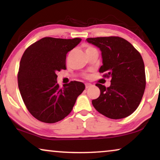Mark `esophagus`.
Wrapping results in <instances>:
<instances>
[{
  "mask_svg": "<svg viewBox=\"0 0 160 160\" xmlns=\"http://www.w3.org/2000/svg\"><path fill=\"white\" fill-rule=\"evenodd\" d=\"M91 87H92L91 84H89V83H87V84H85V87H86V89H88Z\"/></svg>",
  "mask_w": 160,
  "mask_h": 160,
  "instance_id": "34e87169",
  "label": "esophagus"
}]
</instances>
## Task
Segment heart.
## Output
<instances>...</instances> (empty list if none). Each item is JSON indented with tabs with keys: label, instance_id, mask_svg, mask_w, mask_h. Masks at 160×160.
<instances>
[{
	"label": "heart",
	"instance_id": "1",
	"mask_svg": "<svg viewBox=\"0 0 160 160\" xmlns=\"http://www.w3.org/2000/svg\"><path fill=\"white\" fill-rule=\"evenodd\" d=\"M93 49L92 47H87V49H86V51H88V50H89V49Z\"/></svg>",
	"mask_w": 160,
	"mask_h": 160
}]
</instances>
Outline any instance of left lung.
Masks as SVG:
<instances>
[{
    "label": "left lung",
    "instance_id": "obj_1",
    "mask_svg": "<svg viewBox=\"0 0 160 160\" xmlns=\"http://www.w3.org/2000/svg\"><path fill=\"white\" fill-rule=\"evenodd\" d=\"M87 41L101 51L102 65L100 73L110 77L106 87L96 84L100 90L92 103L98 112L113 119L125 118L134 112L143 98L146 87L145 66L141 54L120 37H98Z\"/></svg>",
    "mask_w": 160,
    "mask_h": 160
}]
</instances>
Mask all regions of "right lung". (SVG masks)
<instances>
[{
	"instance_id": "1",
	"label": "right lung",
	"mask_w": 160,
	"mask_h": 160,
	"mask_svg": "<svg viewBox=\"0 0 160 160\" xmlns=\"http://www.w3.org/2000/svg\"><path fill=\"white\" fill-rule=\"evenodd\" d=\"M82 38L46 37L30 46L22 57L18 87L29 112L39 121L55 123L71 112L84 90L82 82H71L60 88L57 71L66 69V54Z\"/></svg>"
}]
</instances>
